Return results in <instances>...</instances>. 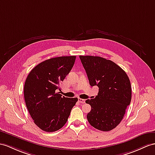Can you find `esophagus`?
I'll list each match as a JSON object with an SVG mask.
<instances>
[{
    "label": "esophagus",
    "instance_id": "esophagus-1",
    "mask_svg": "<svg viewBox=\"0 0 155 155\" xmlns=\"http://www.w3.org/2000/svg\"><path fill=\"white\" fill-rule=\"evenodd\" d=\"M78 101L80 102V103H82V104H84V103H85V100H84V99H78Z\"/></svg>",
    "mask_w": 155,
    "mask_h": 155
}]
</instances>
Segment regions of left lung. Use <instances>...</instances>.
Returning <instances> with one entry per match:
<instances>
[{
  "instance_id": "8db88e82",
  "label": "left lung",
  "mask_w": 155,
  "mask_h": 155,
  "mask_svg": "<svg viewBox=\"0 0 155 155\" xmlns=\"http://www.w3.org/2000/svg\"><path fill=\"white\" fill-rule=\"evenodd\" d=\"M91 86L97 85L95 98L86 100L91 110L88 122L96 129L110 131L118 125L131 99L130 79L121 68L110 60L100 56H80Z\"/></svg>"
}]
</instances>
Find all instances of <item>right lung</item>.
<instances>
[{"mask_svg":"<svg viewBox=\"0 0 155 155\" xmlns=\"http://www.w3.org/2000/svg\"><path fill=\"white\" fill-rule=\"evenodd\" d=\"M75 58L59 56L45 60L26 78L24 90L26 107L34 123L45 131H56L64 126L78 100L56 93L72 68Z\"/></svg>","mask_w":155,"mask_h":155,"instance_id":"1","label":"right lung"}]
</instances>
